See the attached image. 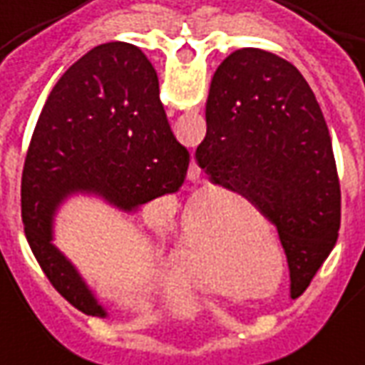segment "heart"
Wrapping results in <instances>:
<instances>
[{
    "label": "heart",
    "mask_w": 365,
    "mask_h": 365,
    "mask_svg": "<svg viewBox=\"0 0 365 365\" xmlns=\"http://www.w3.org/2000/svg\"><path fill=\"white\" fill-rule=\"evenodd\" d=\"M214 218H236V220H250L253 218V212L250 204L240 200V198H220L214 202L192 204L187 210L185 216V226H182V237L178 244V263L180 267L187 271L190 277L195 279L198 285L208 287L212 283V271H214V261L220 263L226 255L222 252L216 255V237L208 230ZM237 236H242V232H236ZM234 240H228V244L224 250H228V245ZM252 242H242L237 245L236 253H232L224 261V271L228 275H242L247 269V265L252 263V253H250Z\"/></svg>",
    "instance_id": "heart-1"
}]
</instances>
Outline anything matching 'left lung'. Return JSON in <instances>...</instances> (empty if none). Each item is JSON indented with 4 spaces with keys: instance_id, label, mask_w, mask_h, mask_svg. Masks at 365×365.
<instances>
[{
    "instance_id": "8db88e82",
    "label": "left lung",
    "mask_w": 365,
    "mask_h": 365,
    "mask_svg": "<svg viewBox=\"0 0 365 365\" xmlns=\"http://www.w3.org/2000/svg\"><path fill=\"white\" fill-rule=\"evenodd\" d=\"M206 125L196 147L198 167L277 228L291 297L301 294L340 230L332 139L311 86L277 54L240 48L214 72Z\"/></svg>"
}]
</instances>
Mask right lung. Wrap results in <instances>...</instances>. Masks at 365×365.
Instances as JSON below:
<instances>
[{"mask_svg": "<svg viewBox=\"0 0 365 365\" xmlns=\"http://www.w3.org/2000/svg\"><path fill=\"white\" fill-rule=\"evenodd\" d=\"M187 147L159 102V80L141 48L106 43L64 72L33 131L21 178V218L51 285L90 317H108L80 273L53 244L58 206L76 192L135 212L175 195L187 177Z\"/></svg>", "mask_w": 365, "mask_h": 365, "instance_id": "obj_1", "label": "right lung"}]
</instances>
